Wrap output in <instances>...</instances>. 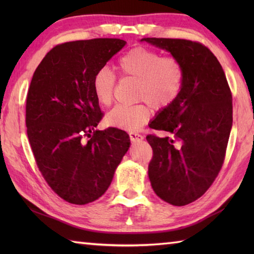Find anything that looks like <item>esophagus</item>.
I'll list each match as a JSON object with an SVG mask.
<instances>
[{
  "instance_id": "1",
  "label": "esophagus",
  "mask_w": 254,
  "mask_h": 254,
  "mask_svg": "<svg viewBox=\"0 0 254 254\" xmlns=\"http://www.w3.org/2000/svg\"><path fill=\"white\" fill-rule=\"evenodd\" d=\"M128 136H130L131 142H138L143 139V135H141V134H138V133H134V132H131L130 134H128Z\"/></svg>"
}]
</instances>
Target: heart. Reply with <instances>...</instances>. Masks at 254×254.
I'll return each mask as SVG.
<instances>
[{"mask_svg":"<svg viewBox=\"0 0 254 254\" xmlns=\"http://www.w3.org/2000/svg\"><path fill=\"white\" fill-rule=\"evenodd\" d=\"M116 71L123 78L136 80L135 99L145 101L154 109L169 107L180 95L185 83V67L175 57L137 47L119 58ZM116 78L108 68H101L93 78V91L97 102L109 107L113 100ZM150 118L147 105L118 106L108 113L106 123L109 127L134 132L141 128Z\"/></svg>","mask_w":254,"mask_h":254,"instance_id":"b5f03b06","label":"heart"}]
</instances>
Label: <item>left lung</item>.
Returning a JSON list of instances; mask_svg holds the SVG:
<instances>
[{
    "label": "left lung",
    "instance_id": "obj_1",
    "mask_svg": "<svg viewBox=\"0 0 254 254\" xmlns=\"http://www.w3.org/2000/svg\"><path fill=\"white\" fill-rule=\"evenodd\" d=\"M185 67L180 95L149 127L168 135L146 136L153 148L148 177L155 193L175 206L201 197L218 176L233 127V96L212 51L196 41L143 38Z\"/></svg>",
    "mask_w": 254,
    "mask_h": 254
}]
</instances>
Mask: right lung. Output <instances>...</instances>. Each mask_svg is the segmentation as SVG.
<instances>
[{
    "label": "right lung",
    "instance_id": "1",
    "mask_svg": "<svg viewBox=\"0 0 254 254\" xmlns=\"http://www.w3.org/2000/svg\"><path fill=\"white\" fill-rule=\"evenodd\" d=\"M118 38L58 45L36 68L27 94V135L48 185L71 204L99 198L130 147L127 132L96 130L104 117L95 74L126 46Z\"/></svg>",
    "mask_w": 254,
    "mask_h": 254
}]
</instances>
